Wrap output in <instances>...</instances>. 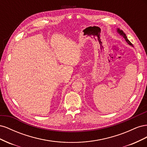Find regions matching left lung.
I'll return each instance as SVG.
<instances>
[{"label":"left lung","mask_w":147,"mask_h":147,"mask_svg":"<svg viewBox=\"0 0 147 147\" xmlns=\"http://www.w3.org/2000/svg\"><path fill=\"white\" fill-rule=\"evenodd\" d=\"M117 32L121 35V36H122L124 39H125V40H126V42L129 44V45H131V46H132V47H133V45H132V44L130 42V41L129 40L127 39V37H126V34L124 33V32L122 30H120L119 28H118L117 29Z\"/></svg>","instance_id":"8db88e82"}]
</instances>
